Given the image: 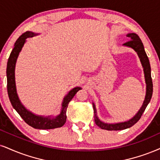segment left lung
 <instances>
[{
	"label": "left lung",
	"mask_w": 160,
	"mask_h": 160,
	"mask_svg": "<svg viewBox=\"0 0 160 160\" xmlns=\"http://www.w3.org/2000/svg\"><path fill=\"white\" fill-rule=\"evenodd\" d=\"M127 37L129 39L128 42L125 43L123 46L130 47L132 48L137 53L139 56V60L142 66L144 75H145V81L146 84V93H145V100H144L142 105L139 110V111L136 113V115L132 117L131 119L125 122H117V123H106L103 121H102L98 117L97 110H96L95 104L92 102V107H93L94 110V119H95V122L96 125L102 129L108 130V131H120V130H125L127 128H129L135 125L137 122L139 121L141 118L142 115L145 111V108L149 104L151 101V97H152L153 93V82L152 78H151V65H150L149 59L148 58L146 52L145 51L143 44L140 38H139L136 33L131 32L127 34Z\"/></svg>",
	"instance_id": "obj_1"
}]
</instances>
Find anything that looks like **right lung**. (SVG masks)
Segmentation results:
<instances>
[{
	"mask_svg": "<svg viewBox=\"0 0 160 160\" xmlns=\"http://www.w3.org/2000/svg\"><path fill=\"white\" fill-rule=\"evenodd\" d=\"M38 33H35L30 31H27L21 35L14 45L13 50H12L9 57L7 67V92L9 100L14 109L18 112L21 117L24 120L27 124L35 129H54L61 128L64 125L67 120V108L69 102L71 101L73 96L78 90L82 89L80 87H76L68 92V93L63 98L60 113L57 116H40L33 113L32 112L27 110L19 99L17 93L16 84H15V64L19 53L22 50L23 45L27 41V38L36 36Z\"/></svg>",
	"mask_w": 160,
	"mask_h": 160,
	"instance_id": "add662e5",
	"label": "right lung"
}]
</instances>
